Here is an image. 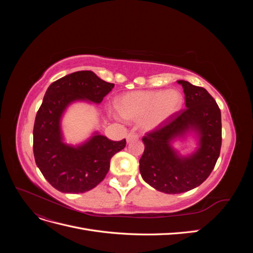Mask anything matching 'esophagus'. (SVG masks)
Here are the masks:
<instances>
[{
	"label": "esophagus",
	"mask_w": 253,
	"mask_h": 253,
	"mask_svg": "<svg viewBox=\"0 0 253 253\" xmlns=\"http://www.w3.org/2000/svg\"><path fill=\"white\" fill-rule=\"evenodd\" d=\"M138 138H139L138 134L135 133V132H129V133L126 135V141H127V142H131V141L136 140V139H138Z\"/></svg>",
	"instance_id": "34e87169"
}]
</instances>
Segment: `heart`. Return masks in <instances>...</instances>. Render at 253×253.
I'll return each mask as SVG.
<instances>
[{"label":"heart","mask_w":253,"mask_h":253,"mask_svg":"<svg viewBox=\"0 0 253 253\" xmlns=\"http://www.w3.org/2000/svg\"><path fill=\"white\" fill-rule=\"evenodd\" d=\"M182 96L177 89L136 90L118 98L119 114L127 120L140 121L143 127L153 129L164 125L179 112Z\"/></svg>","instance_id":"1"}]
</instances>
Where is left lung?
<instances>
[{"mask_svg":"<svg viewBox=\"0 0 253 253\" xmlns=\"http://www.w3.org/2000/svg\"><path fill=\"white\" fill-rule=\"evenodd\" d=\"M177 82L183 88L187 109L143 136L144 152L139 160L143 180L168 194L202 185L214 169L221 147V116L216 101L204 87ZM191 130L197 133L200 148L192 156L181 158L170 143Z\"/></svg>","mask_w":253,"mask_h":253,"instance_id":"8db88e82","label":"left lung"}]
</instances>
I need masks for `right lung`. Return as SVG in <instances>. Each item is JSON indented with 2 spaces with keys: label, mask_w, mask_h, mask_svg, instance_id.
<instances>
[{
  "label": "right lung",
  "mask_w": 253,
  "mask_h": 253,
  "mask_svg": "<svg viewBox=\"0 0 253 253\" xmlns=\"http://www.w3.org/2000/svg\"><path fill=\"white\" fill-rule=\"evenodd\" d=\"M90 71H80L52 82L37 113L34 126L36 164L50 185L63 193H84L100 183L110 169L111 158L126 141L94 136L78 147L62 140L60 120L65 109L77 100L100 103L114 87Z\"/></svg>",
  "instance_id": "add662e5"
}]
</instances>
